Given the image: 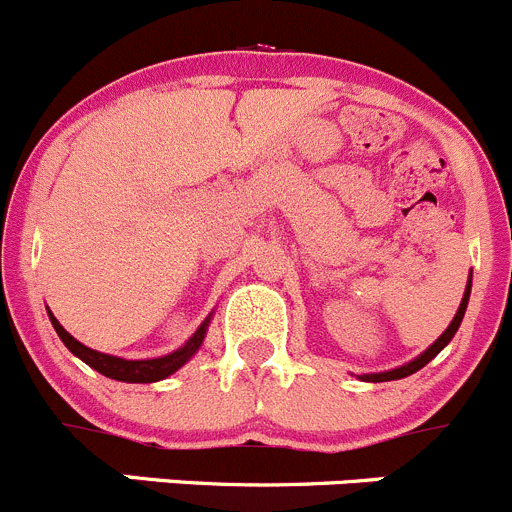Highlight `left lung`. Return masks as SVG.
<instances>
[{
  "mask_svg": "<svg viewBox=\"0 0 512 512\" xmlns=\"http://www.w3.org/2000/svg\"><path fill=\"white\" fill-rule=\"evenodd\" d=\"M470 289H472V274L470 279H467V286H465V294H462V301L460 306H457V314L452 316L450 326H447L445 332L440 334V337L435 339V342L430 344V347L425 349V352L420 354V357H415L412 362L402 364V367H394V369H387V372H372V374H359V379H364V382H392V379H402V377H410V374H415L417 369H422L425 364H430L432 359L437 357V354L442 352V349L447 347V344L452 342V337L457 334V329H460L462 324V316H465V309H467V301H470Z\"/></svg>",
  "mask_w": 512,
  "mask_h": 512,
  "instance_id": "left-lung-1",
  "label": "left lung"
}]
</instances>
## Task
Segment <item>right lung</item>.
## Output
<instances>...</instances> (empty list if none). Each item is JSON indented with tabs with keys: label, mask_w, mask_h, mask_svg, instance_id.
Wrapping results in <instances>:
<instances>
[{
	"label": "right lung",
	"mask_w": 512,
	"mask_h": 512,
	"mask_svg": "<svg viewBox=\"0 0 512 512\" xmlns=\"http://www.w3.org/2000/svg\"><path fill=\"white\" fill-rule=\"evenodd\" d=\"M47 314H50V321H52V326H55L57 337L62 339V344H65V347L70 349L77 359H82L87 367H92L95 372L105 374V377L118 379V382H130V384L160 382V379H165V377H170L173 372H178V369L183 367L186 362H191L193 354L201 349L203 339H206L208 324H211V316H213V314H208L206 319H203V324L198 326L196 332H193V337L188 339L183 347L175 349V352L163 354V357H153V359H123V357H113V354H105V352H97V349L85 347V344L77 342V339L67 332L65 326L55 319V314H52L50 309H47Z\"/></svg>",
	"instance_id": "add662e5"
}]
</instances>
